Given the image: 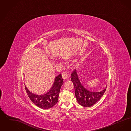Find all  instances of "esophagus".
Here are the masks:
<instances>
[{
    "mask_svg": "<svg viewBox=\"0 0 131 131\" xmlns=\"http://www.w3.org/2000/svg\"><path fill=\"white\" fill-rule=\"evenodd\" d=\"M62 77L63 79L65 80L67 79V74L66 72H63L62 73Z\"/></svg>",
    "mask_w": 131,
    "mask_h": 131,
    "instance_id": "1",
    "label": "esophagus"
}]
</instances>
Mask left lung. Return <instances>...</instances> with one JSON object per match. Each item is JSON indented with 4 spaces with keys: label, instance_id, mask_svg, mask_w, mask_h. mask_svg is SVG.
<instances>
[{
    "label": "left lung",
    "instance_id": "obj_1",
    "mask_svg": "<svg viewBox=\"0 0 131 131\" xmlns=\"http://www.w3.org/2000/svg\"><path fill=\"white\" fill-rule=\"evenodd\" d=\"M71 81L75 87V96L81 106L90 107L99 101L106 91V87L101 91H91L84 87L80 81L76 70L71 74Z\"/></svg>",
    "mask_w": 131,
    "mask_h": 131
}]
</instances>
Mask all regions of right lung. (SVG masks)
Here are the masks:
<instances>
[{"label": "right lung", "instance_id": "obj_1", "mask_svg": "<svg viewBox=\"0 0 131 131\" xmlns=\"http://www.w3.org/2000/svg\"><path fill=\"white\" fill-rule=\"evenodd\" d=\"M63 81L61 74L56 77L53 84L50 90L43 95H36L31 92L25 86L29 98L36 106L42 109H48L54 106L58 102L59 94Z\"/></svg>", "mask_w": 131, "mask_h": 131}]
</instances>
